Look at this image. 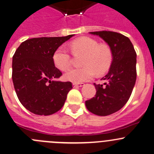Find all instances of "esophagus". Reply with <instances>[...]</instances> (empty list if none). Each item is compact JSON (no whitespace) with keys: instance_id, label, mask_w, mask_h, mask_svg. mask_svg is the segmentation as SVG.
<instances>
[{"instance_id":"34e87169","label":"esophagus","mask_w":154,"mask_h":154,"mask_svg":"<svg viewBox=\"0 0 154 154\" xmlns=\"http://www.w3.org/2000/svg\"><path fill=\"white\" fill-rule=\"evenodd\" d=\"M72 85H73L74 87H82L85 85V84L84 83H72Z\"/></svg>"}]
</instances>
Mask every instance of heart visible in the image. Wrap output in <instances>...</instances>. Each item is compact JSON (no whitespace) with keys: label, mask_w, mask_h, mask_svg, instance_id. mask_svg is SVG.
Segmentation results:
<instances>
[{"label":"heart","mask_w":154,"mask_h":154,"mask_svg":"<svg viewBox=\"0 0 154 154\" xmlns=\"http://www.w3.org/2000/svg\"><path fill=\"white\" fill-rule=\"evenodd\" d=\"M70 47L75 55L84 54L81 68H72L64 74L66 80L80 83L91 79L95 72L98 75L104 73L112 62V49L108 44H99L97 40L90 37H81L70 43ZM53 63L58 69L66 70L72 63V56L67 49L60 46L53 55Z\"/></svg>","instance_id":"obj_1"}]
</instances>
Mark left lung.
Wrapping results in <instances>:
<instances>
[{"label":"left lung","instance_id":"1","mask_svg":"<svg viewBox=\"0 0 154 154\" xmlns=\"http://www.w3.org/2000/svg\"><path fill=\"white\" fill-rule=\"evenodd\" d=\"M111 47L113 58L110 70L101 79L104 85L94 83L95 97L85 101L88 110L98 116L119 110L130 99L136 80V53L130 39L112 31L91 32Z\"/></svg>","mask_w":154,"mask_h":154}]
</instances>
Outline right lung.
Wrapping results in <instances>:
<instances>
[{
	"label": "right lung",
	"mask_w": 154,
	"mask_h": 154,
	"mask_svg": "<svg viewBox=\"0 0 154 154\" xmlns=\"http://www.w3.org/2000/svg\"><path fill=\"white\" fill-rule=\"evenodd\" d=\"M73 35L33 38L22 42L12 57V82L20 102L36 115L48 116L60 110L72 88L70 82L55 80L62 72L53 63L58 47Z\"/></svg>",
	"instance_id": "add662e5"
}]
</instances>
